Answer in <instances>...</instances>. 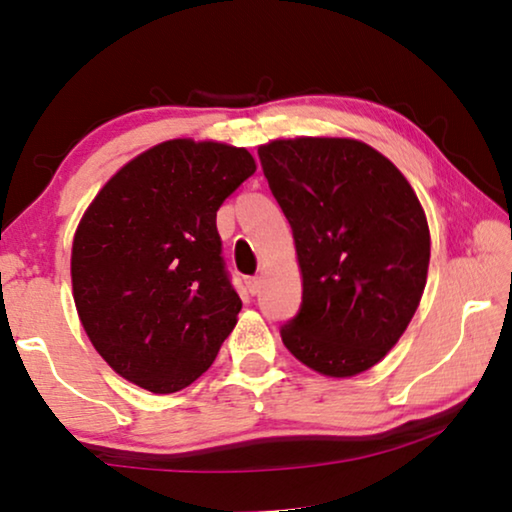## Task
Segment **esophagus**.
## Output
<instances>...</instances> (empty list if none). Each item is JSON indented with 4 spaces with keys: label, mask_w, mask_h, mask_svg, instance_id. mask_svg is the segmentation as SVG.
Here are the masks:
<instances>
[{
    "label": "esophagus",
    "mask_w": 512,
    "mask_h": 512,
    "mask_svg": "<svg viewBox=\"0 0 512 512\" xmlns=\"http://www.w3.org/2000/svg\"><path fill=\"white\" fill-rule=\"evenodd\" d=\"M259 289H262V278H248V292L259 294Z\"/></svg>",
    "instance_id": "obj_1"
}]
</instances>
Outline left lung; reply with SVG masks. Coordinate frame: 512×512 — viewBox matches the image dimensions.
<instances>
[{"instance_id":"obj_1","label":"left lung","mask_w":512,"mask_h":512,"mask_svg":"<svg viewBox=\"0 0 512 512\" xmlns=\"http://www.w3.org/2000/svg\"><path fill=\"white\" fill-rule=\"evenodd\" d=\"M292 225L303 280L282 342L324 377H356L398 345L430 266L425 211L384 154L354 137H294L257 149Z\"/></svg>"}]
</instances>
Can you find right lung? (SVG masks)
Returning <instances> with one entry per match:
<instances>
[{"label":"right lung","instance_id":"add662e5","mask_svg":"<svg viewBox=\"0 0 512 512\" xmlns=\"http://www.w3.org/2000/svg\"><path fill=\"white\" fill-rule=\"evenodd\" d=\"M255 170L248 149L179 137L128 160L82 213L73 301L119 377L167 395L216 361L241 310L216 211Z\"/></svg>","mask_w":512,"mask_h":512}]
</instances>
